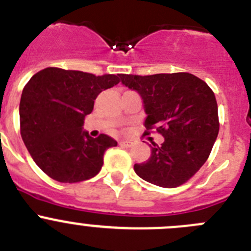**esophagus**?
Segmentation results:
<instances>
[{
  "label": "esophagus",
  "instance_id": "obj_1",
  "mask_svg": "<svg viewBox=\"0 0 251 251\" xmlns=\"http://www.w3.org/2000/svg\"><path fill=\"white\" fill-rule=\"evenodd\" d=\"M119 145H120L121 147H131L132 146V142L131 141H120L119 142Z\"/></svg>",
  "mask_w": 251,
  "mask_h": 251
}]
</instances>
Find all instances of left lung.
<instances>
[{"label":"left lung","instance_id":"8db88e82","mask_svg":"<svg viewBox=\"0 0 251 251\" xmlns=\"http://www.w3.org/2000/svg\"><path fill=\"white\" fill-rule=\"evenodd\" d=\"M120 79L144 100L145 135L154 130L165 137L160 146L152 142L146 162L135 163L136 175L165 188L186 183L208 160L219 132L213 90L189 73L121 74Z\"/></svg>","mask_w":251,"mask_h":251}]
</instances>
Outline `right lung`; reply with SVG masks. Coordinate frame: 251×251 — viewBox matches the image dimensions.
I'll use <instances>...</instances> for the list:
<instances>
[{"mask_svg":"<svg viewBox=\"0 0 251 251\" xmlns=\"http://www.w3.org/2000/svg\"><path fill=\"white\" fill-rule=\"evenodd\" d=\"M114 74L94 75L80 70L46 68L23 88L20 102L21 136L39 168L62 183L93 178L104 163V152L118 142L97 139L83 130L84 119L102 90L119 84Z\"/></svg>","mask_w":251,"mask_h":251,"instance_id":"1","label":"right lung"}]
</instances>
